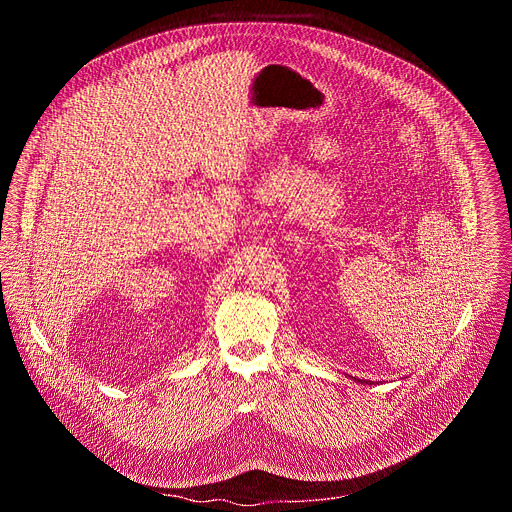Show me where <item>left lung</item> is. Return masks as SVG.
<instances>
[{"mask_svg":"<svg viewBox=\"0 0 512 512\" xmlns=\"http://www.w3.org/2000/svg\"><path fill=\"white\" fill-rule=\"evenodd\" d=\"M354 381H356V383H362V385H373L371 381H362V379H354Z\"/></svg>","mask_w":512,"mask_h":512,"instance_id":"left-lung-1","label":"left lung"}]
</instances>
